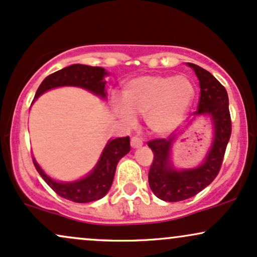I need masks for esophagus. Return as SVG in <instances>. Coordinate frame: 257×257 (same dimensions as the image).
<instances>
[{"mask_svg": "<svg viewBox=\"0 0 257 257\" xmlns=\"http://www.w3.org/2000/svg\"><path fill=\"white\" fill-rule=\"evenodd\" d=\"M131 145H132L133 149H138V147L143 146V140H141V139L138 138V137H133L132 140H131Z\"/></svg>", "mask_w": 257, "mask_h": 257, "instance_id": "obj_1", "label": "esophagus"}]
</instances>
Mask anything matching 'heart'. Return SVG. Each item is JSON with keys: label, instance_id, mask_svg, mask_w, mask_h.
Returning a JSON list of instances; mask_svg holds the SVG:
<instances>
[{"label": "heart", "instance_id": "heart-1", "mask_svg": "<svg viewBox=\"0 0 257 257\" xmlns=\"http://www.w3.org/2000/svg\"><path fill=\"white\" fill-rule=\"evenodd\" d=\"M194 93L193 82L187 76H141L126 82L123 104L116 101L113 108L126 124L134 123V114L145 116L150 131L168 135L184 122Z\"/></svg>", "mask_w": 257, "mask_h": 257}]
</instances>
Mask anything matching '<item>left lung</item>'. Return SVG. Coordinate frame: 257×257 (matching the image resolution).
<instances>
[{"mask_svg": "<svg viewBox=\"0 0 257 257\" xmlns=\"http://www.w3.org/2000/svg\"><path fill=\"white\" fill-rule=\"evenodd\" d=\"M199 79L200 96L198 114L210 116L214 124V141L206 157L199 167L176 170L169 162L174 139H153L149 141L153 152V162L149 172V184L156 197L164 202H180L196 196L214 181L225 157L226 147L231 138L232 122L228 108V95L222 84L203 67L187 63Z\"/></svg>", "mask_w": 257, "mask_h": 257, "instance_id": "8db88e82", "label": "left lung"}]
</instances>
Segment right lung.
Returning a JSON list of instances; mask_svg holds the SVG:
<instances>
[{"label":"right lung","mask_w":257,"mask_h":257,"mask_svg":"<svg viewBox=\"0 0 257 257\" xmlns=\"http://www.w3.org/2000/svg\"><path fill=\"white\" fill-rule=\"evenodd\" d=\"M107 75L105 69L99 66H88V65L75 64L64 67L59 71L47 76L40 84L35 94V99L38 98L44 91L64 85H73L96 94L100 98H105L104 77ZM131 151V139L129 137L117 138L110 140L101 153L98 164L91 170L90 174L78 181L58 182L47 176L41 167L34 162L35 168L42 176L44 181L55 193L75 203H89L98 200L105 196L110 190L116 173L117 163L123 156Z\"/></svg>","instance_id":"obj_1"}]
</instances>
